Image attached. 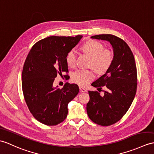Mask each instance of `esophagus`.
Listing matches in <instances>:
<instances>
[{
	"label": "esophagus",
	"mask_w": 154,
	"mask_h": 154,
	"mask_svg": "<svg viewBox=\"0 0 154 154\" xmlns=\"http://www.w3.org/2000/svg\"><path fill=\"white\" fill-rule=\"evenodd\" d=\"M79 90H80L81 92H85L87 91V89L84 88L83 87H81V86H80V87H79Z\"/></svg>",
	"instance_id": "obj_1"
}]
</instances>
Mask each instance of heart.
Wrapping results in <instances>:
<instances>
[{"label": "heart", "mask_w": 154, "mask_h": 154, "mask_svg": "<svg viewBox=\"0 0 154 154\" xmlns=\"http://www.w3.org/2000/svg\"><path fill=\"white\" fill-rule=\"evenodd\" d=\"M82 49L92 57L91 66L100 73H105L112 66L113 61V54L109 49L97 41L88 40L82 45ZM77 52L71 49L66 56V63L70 67L76 66ZM95 77L93 69H79L74 72L72 81L75 83L86 86Z\"/></svg>", "instance_id": "obj_1"}]
</instances>
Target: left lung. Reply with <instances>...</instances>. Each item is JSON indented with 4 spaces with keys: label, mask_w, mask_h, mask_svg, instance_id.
I'll return each instance as SVG.
<instances>
[{
    "label": "left lung",
    "mask_w": 154,
    "mask_h": 154,
    "mask_svg": "<svg viewBox=\"0 0 154 154\" xmlns=\"http://www.w3.org/2000/svg\"><path fill=\"white\" fill-rule=\"evenodd\" d=\"M92 38L109 41L113 48V61L106 73L92 83L101 89L88 91L87 104L89 118L101 126H109L119 121L127 113L134 98L137 88V70L133 52L123 39L110 34L97 35Z\"/></svg>",
    "instance_id": "1"
}]
</instances>
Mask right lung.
I'll return each mask as SVG.
<instances>
[{
    "label": "right lung",
    "mask_w": 154,
    "mask_h": 154,
    "mask_svg": "<svg viewBox=\"0 0 154 154\" xmlns=\"http://www.w3.org/2000/svg\"><path fill=\"white\" fill-rule=\"evenodd\" d=\"M76 37L51 36L36 42L25 61L21 85L25 101L31 113L48 126L63 122L67 105L79 93L76 84L66 83L62 88L53 87L58 75L68 73L66 56L80 41Z\"/></svg>",
    "instance_id": "obj_1"
}]
</instances>
